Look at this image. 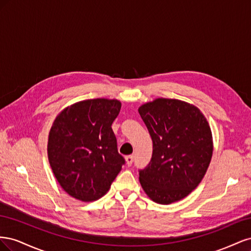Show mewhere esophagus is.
Wrapping results in <instances>:
<instances>
[{"label": "esophagus", "mask_w": 251, "mask_h": 251, "mask_svg": "<svg viewBox=\"0 0 251 251\" xmlns=\"http://www.w3.org/2000/svg\"><path fill=\"white\" fill-rule=\"evenodd\" d=\"M133 161H134V157L132 155H128V156L126 157V162L127 166H131Z\"/></svg>", "instance_id": "34e87169"}]
</instances>
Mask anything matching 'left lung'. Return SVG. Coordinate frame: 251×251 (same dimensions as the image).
I'll return each mask as SVG.
<instances>
[{"label":"left lung","mask_w":251,"mask_h":251,"mask_svg":"<svg viewBox=\"0 0 251 251\" xmlns=\"http://www.w3.org/2000/svg\"><path fill=\"white\" fill-rule=\"evenodd\" d=\"M138 112L153 141V155L139 181L158 204L184 199L200 184L209 166L214 141L208 121L195 104L159 97Z\"/></svg>","instance_id":"left-lung-1"}]
</instances>
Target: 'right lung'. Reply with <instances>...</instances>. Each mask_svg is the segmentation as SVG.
<instances>
[{
    "instance_id": "right-lung-1",
    "label": "right lung",
    "mask_w": 251,
    "mask_h": 251,
    "mask_svg": "<svg viewBox=\"0 0 251 251\" xmlns=\"http://www.w3.org/2000/svg\"><path fill=\"white\" fill-rule=\"evenodd\" d=\"M120 109L118 100L94 98L68 105L53 120L49 163L59 185L73 198L100 199L121 171L125 160L112 130Z\"/></svg>"
}]
</instances>
